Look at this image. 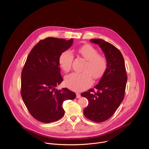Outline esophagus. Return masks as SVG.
<instances>
[{
  "label": "esophagus",
  "instance_id": "esophagus-1",
  "mask_svg": "<svg viewBox=\"0 0 149 149\" xmlns=\"http://www.w3.org/2000/svg\"><path fill=\"white\" fill-rule=\"evenodd\" d=\"M80 96H81V95H80L79 93H76V97H77V98H79Z\"/></svg>",
  "mask_w": 149,
  "mask_h": 149
}]
</instances>
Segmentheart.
<instances>
[{
  "mask_svg": "<svg viewBox=\"0 0 149 149\" xmlns=\"http://www.w3.org/2000/svg\"><path fill=\"white\" fill-rule=\"evenodd\" d=\"M78 52L87 60L82 73H72L65 78V84L70 89L80 91L88 87L92 83V77L100 78L105 72L107 62L102 55L98 54L97 50L90 45H85L79 48ZM74 60L73 53L70 50H65L59 57V63L65 72H69L72 68Z\"/></svg>",
  "mask_w": 149,
  "mask_h": 149,
  "instance_id": "heart-1",
  "label": "heart"
}]
</instances>
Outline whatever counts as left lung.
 <instances>
[{"instance_id":"8db88e82","label":"left lung","mask_w":149,"mask_h":149,"mask_svg":"<svg viewBox=\"0 0 149 149\" xmlns=\"http://www.w3.org/2000/svg\"><path fill=\"white\" fill-rule=\"evenodd\" d=\"M90 42L99 45L107 65L99 83L81 95L89 102L84 110V116L92 121L102 123L113 115L124 100L127 75L124 59L119 49L102 39H91Z\"/></svg>"}]
</instances>
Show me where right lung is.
I'll return each mask as SVG.
<instances>
[{
    "mask_svg": "<svg viewBox=\"0 0 149 149\" xmlns=\"http://www.w3.org/2000/svg\"><path fill=\"white\" fill-rule=\"evenodd\" d=\"M73 39L47 37L40 40L26 58L21 72V94L31 116L43 123L61 119L65 113L63 103L75 98L67 88L57 90L63 78L59 57L68 49Z\"/></svg>",
    "mask_w": 149,
    "mask_h": 149,
    "instance_id": "obj_1",
    "label": "right lung"
}]
</instances>
